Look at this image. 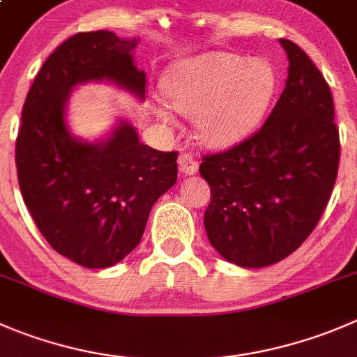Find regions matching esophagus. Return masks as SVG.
<instances>
[{"label":"esophagus","instance_id":"1","mask_svg":"<svg viewBox=\"0 0 357 357\" xmlns=\"http://www.w3.org/2000/svg\"><path fill=\"white\" fill-rule=\"evenodd\" d=\"M178 165H179V172L183 176H193L197 172V167H199V162L192 157V155L185 153L178 158Z\"/></svg>","mask_w":357,"mask_h":357}]
</instances>
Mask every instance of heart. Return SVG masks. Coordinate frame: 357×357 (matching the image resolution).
Returning a JSON list of instances; mask_svg holds the SVG:
<instances>
[{"mask_svg":"<svg viewBox=\"0 0 357 357\" xmlns=\"http://www.w3.org/2000/svg\"><path fill=\"white\" fill-rule=\"evenodd\" d=\"M162 86L169 106L193 119L197 139L221 150L242 143L258 129L275 96L278 76L261 59L211 52L176 62ZM169 106L153 102L155 119L164 126L174 123Z\"/></svg>","mask_w":357,"mask_h":357,"instance_id":"1","label":"heart"}]
</instances>
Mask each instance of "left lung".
Masks as SVG:
<instances>
[{"instance_id":"1","label":"left lung","mask_w":357,"mask_h":357,"mask_svg":"<svg viewBox=\"0 0 357 357\" xmlns=\"http://www.w3.org/2000/svg\"><path fill=\"white\" fill-rule=\"evenodd\" d=\"M288 79L261 129L200 164L211 188V245L244 268L274 265L302 245L331 197L340 158L331 91L309 55L279 40Z\"/></svg>"}]
</instances>
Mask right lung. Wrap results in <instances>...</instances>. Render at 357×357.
Returning a JSON list of instances; mask_svg holds the SVG:
<instances>
[{
  "label": "right lung",
  "instance_id": "add662e5",
  "mask_svg": "<svg viewBox=\"0 0 357 357\" xmlns=\"http://www.w3.org/2000/svg\"><path fill=\"white\" fill-rule=\"evenodd\" d=\"M137 43L106 29L68 38L41 66L22 108L15 162L24 202L48 244L86 268L122 261L139 244L153 204L178 179V153L141 143L123 116L96 141L69 127L78 85L113 83L143 101Z\"/></svg>",
  "mask_w": 357,
  "mask_h": 357
}]
</instances>
